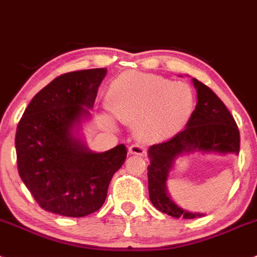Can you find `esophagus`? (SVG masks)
I'll use <instances>...</instances> for the list:
<instances>
[{"label":"esophagus","instance_id":"1","mask_svg":"<svg viewBox=\"0 0 257 257\" xmlns=\"http://www.w3.org/2000/svg\"><path fill=\"white\" fill-rule=\"evenodd\" d=\"M129 154L132 155H140V156H145L146 155V149L141 145H132L129 146Z\"/></svg>","mask_w":257,"mask_h":257}]
</instances>
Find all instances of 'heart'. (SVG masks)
<instances>
[{"instance_id":"1","label":"heart","mask_w":257,"mask_h":257,"mask_svg":"<svg viewBox=\"0 0 257 257\" xmlns=\"http://www.w3.org/2000/svg\"><path fill=\"white\" fill-rule=\"evenodd\" d=\"M106 106L116 119L133 125L141 141L159 142L187 125L195 110V95L186 82L131 71L111 82ZM101 120L107 126L112 125L108 116H101Z\"/></svg>"}]
</instances>
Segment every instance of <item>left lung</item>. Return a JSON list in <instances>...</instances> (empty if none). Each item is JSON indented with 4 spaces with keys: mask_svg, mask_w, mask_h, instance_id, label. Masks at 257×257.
Masks as SVG:
<instances>
[{
    "mask_svg": "<svg viewBox=\"0 0 257 257\" xmlns=\"http://www.w3.org/2000/svg\"><path fill=\"white\" fill-rule=\"evenodd\" d=\"M196 89V106L186 128L163 144L149 149L150 166L147 167L149 196L156 209L176 218H195L204 213L181 208L167 190V180L176 160L194 153L227 154L239 153V131L222 101L204 84L191 80Z\"/></svg>",
    "mask_w": 257,
    "mask_h": 257,
    "instance_id": "1",
    "label": "left lung"
}]
</instances>
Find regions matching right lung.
Segmentation results:
<instances>
[{
  "label": "right lung",
  "mask_w": 257,
  "mask_h": 257,
  "mask_svg": "<svg viewBox=\"0 0 257 257\" xmlns=\"http://www.w3.org/2000/svg\"><path fill=\"white\" fill-rule=\"evenodd\" d=\"M106 73L91 68L59 76L32 98L18 124V172L45 211L67 217L98 211L125 162L124 145L95 153L82 138Z\"/></svg>",
  "instance_id": "obj_1"
}]
</instances>
